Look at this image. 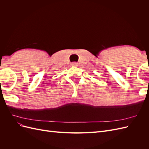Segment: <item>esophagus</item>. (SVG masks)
Here are the masks:
<instances>
[{"instance_id":"obj_1","label":"esophagus","mask_w":149,"mask_h":149,"mask_svg":"<svg viewBox=\"0 0 149 149\" xmlns=\"http://www.w3.org/2000/svg\"><path fill=\"white\" fill-rule=\"evenodd\" d=\"M71 65L73 66H78V63L76 62H73V63H71Z\"/></svg>"}]
</instances>
